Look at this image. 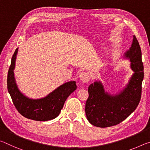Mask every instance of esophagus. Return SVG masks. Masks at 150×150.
<instances>
[{
  "mask_svg": "<svg viewBox=\"0 0 150 150\" xmlns=\"http://www.w3.org/2000/svg\"><path fill=\"white\" fill-rule=\"evenodd\" d=\"M79 78L81 81H83V83H87L90 80L91 75L88 72H86V71L81 72L79 75Z\"/></svg>",
  "mask_w": 150,
  "mask_h": 150,
  "instance_id": "1",
  "label": "esophagus"
}]
</instances>
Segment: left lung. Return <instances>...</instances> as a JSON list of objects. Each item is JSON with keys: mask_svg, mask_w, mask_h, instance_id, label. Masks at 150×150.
I'll return each mask as SVG.
<instances>
[{"mask_svg": "<svg viewBox=\"0 0 150 150\" xmlns=\"http://www.w3.org/2000/svg\"><path fill=\"white\" fill-rule=\"evenodd\" d=\"M124 57L130 59V67L134 73L122 91L116 95H110L105 92L100 81H95L88 88L85 113L93 126L106 128L118 124L136 110L140 101L144 65L140 46L135 35Z\"/></svg>", "mask_w": 150, "mask_h": 150, "instance_id": "1", "label": "left lung"}]
</instances>
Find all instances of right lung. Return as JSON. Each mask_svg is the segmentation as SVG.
Wrapping results in <instances>:
<instances>
[{
  "mask_svg": "<svg viewBox=\"0 0 150 150\" xmlns=\"http://www.w3.org/2000/svg\"><path fill=\"white\" fill-rule=\"evenodd\" d=\"M17 53L18 48L12 55L7 76V88L15 107L20 115L31 120L47 121L55 118L68 96L77 88L76 82L65 83L44 98L32 99L27 97L20 92L15 81L14 69Z\"/></svg>",
  "mask_w": 150,
  "mask_h": 150,
  "instance_id": "add662e5",
  "label": "right lung"
}]
</instances>
